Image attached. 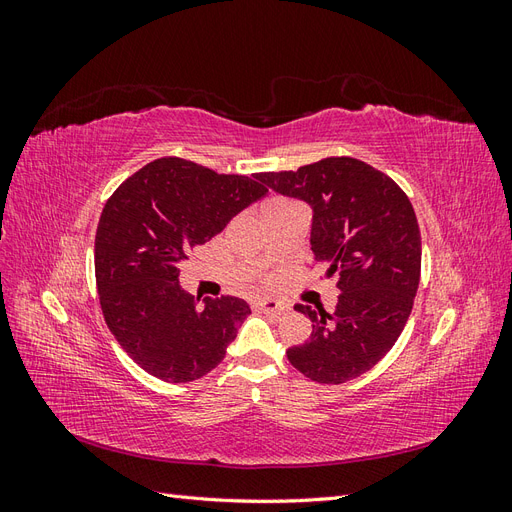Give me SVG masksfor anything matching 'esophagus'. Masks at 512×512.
<instances>
[{"label":"esophagus","instance_id":"34e87169","mask_svg":"<svg viewBox=\"0 0 512 512\" xmlns=\"http://www.w3.org/2000/svg\"><path fill=\"white\" fill-rule=\"evenodd\" d=\"M254 309H256V312H260V314H275V316H280V314L286 312V307L282 303L273 301V299H260V301H256Z\"/></svg>","mask_w":512,"mask_h":512}]
</instances>
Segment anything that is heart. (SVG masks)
Instances as JSON below:
<instances>
[{
    "instance_id": "b5f03b06",
    "label": "heart",
    "mask_w": 512,
    "mask_h": 512,
    "mask_svg": "<svg viewBox=\"0 0 512 512\" xmlns=\"http://www.w3.org/2000/svg\"><path fill=\"white\" fill-rule=\"evenodd\" d=\"M286 207H294L292 200H286V198H271L269 203L265 205V215H267V213H271V211L286 209Z\"/></svg>"
}]
</instances>
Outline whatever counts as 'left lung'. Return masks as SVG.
<instances>
[{"label": "left lung", "instance_id": "left-lung-1", "mask_svg": "<svg viewBox=\"0 0 512 512\" xmlns=\"http://www.w3.org/2000/svg\"><path fill=\"white\" fill-rule=\"evenodd\" d=\"M258 179L312 207V252L342 290L333 314L294 305L312 320V337L288 348V361L320 384L359 378L395 346L414 305L421 230L410 198L389 175L346 156Z\"/></svg>", "mask_w": 512, "mask_h": 512}]
</instances>
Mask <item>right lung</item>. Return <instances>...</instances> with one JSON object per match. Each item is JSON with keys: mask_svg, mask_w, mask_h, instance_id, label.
I'll list each match as a JSON object with an SVG mask.
<instances>
[{"mask_svg": "<svg viewBox=\"0 0 512 512\" xmlns=\"http://www.w3.org/2000/svg\"><path fill=\"white\" fill-rule=\"evenodd\" d=\"M258 175H218L160 158L106 200L96 232V284L108 329L130 359L164 382L203 378L224 359L250 305L179 286V262L269 190Z\"/></svg>", "mask_w": 512, "mask_h": 512, "instance_id": "1", "label": "right lung"}]
</instances>
